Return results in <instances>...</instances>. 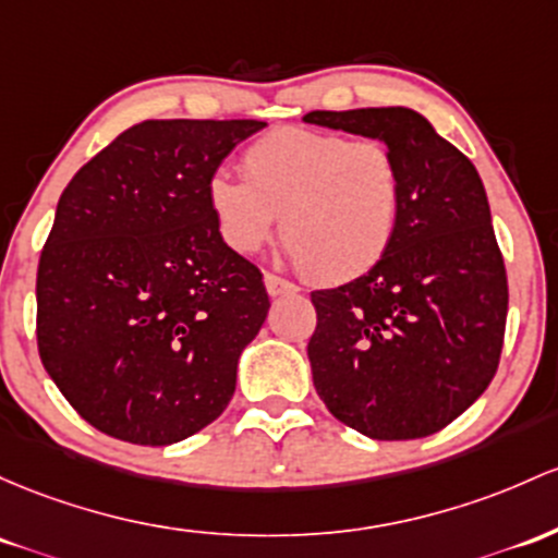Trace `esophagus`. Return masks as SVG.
Listing matches in <instances>:
<instances>
[{"label":"esophagus","instance_id":"1","mask_svg":"<svg viewBox=\"0 0 558 558\" xmlns=\"http://www.w3.org/2000/svg\"><path fill=\"white\" fill-rule=\"evenodd\" d=\"M265 289L269 296H283V293H296V286L291 283V280L280 278V275L275 272H265Z\"/></svg>","mask_w":558,"mask_h":558}]
</instances>
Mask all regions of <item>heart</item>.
I'll return each instance as SVG.
<instances>
[{
  "label": "heart",
  "mask_w": 558,
  "mask_h": 558,
  "mask_svg": "<svg viewBox=\"0 0 558 558\" xmlns=\"http://www.w3.org/2000/svg\"><path fill=\"white\" fill-rule=\"evenodd\" d=\"M243 180L217 171L206 204L235 254L280 238L315 283H347L387 256L400 225L405 180L381 140L315 130H275L241 158Z\"/></svg>",
  "instance_id": "1"
}]
</instances>
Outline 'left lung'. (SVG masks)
Listing matches in <instances>:
<instances>
[{
    "label": "left lung",
    "instance_id": "1",
    "mask_svg": "<svg viewBox=\"0 0 558 558\" xmlns=\"http://www.w3.org/2000/svg\"><path fill=\"white\" fill-rule=\"evenodd\" d=\"M304 121L384 140L405 180L387 256L352 283L312 291L315 389L365 437H428L487 389L504 349L508 278L485 187L410 108L312 110Z\"/></svg>",
    "mask_w": 558,
    "mask_h": 558
}]
</instances>
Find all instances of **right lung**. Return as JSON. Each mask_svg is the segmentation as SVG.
<instances>
[{
	"label": "right lung",
	"mask_w": 558,
	"mask_h": 558,
	"mask_svg": "<svg viewBox=\"0 0 558 558\" xmlns=\"http://www.w3.org/2000/svg\"><path fill=\"white\" fill-rule=\"evenodd\" d=\"M265 121L150 119L73 174L36 269L39 357L71 408L132 445L222 415L269 299L219 235L206 185Z\"/></svg>",
	"instance_id": "right-lung-1"
}]
</instances>
